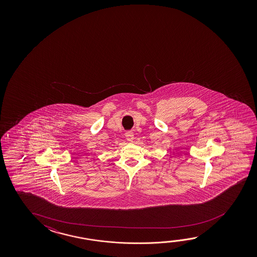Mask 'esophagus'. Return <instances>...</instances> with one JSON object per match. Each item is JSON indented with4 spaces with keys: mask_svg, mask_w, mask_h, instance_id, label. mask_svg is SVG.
<instances>
[{
    "mask_svg": "<svg viewBox=\"0 0 257 257\" xmlns=\"http://www.w3.org/2000/svg\"><path fill=\"white\" fill-rule=\"evenodd\" d=\"M125 138H126L127 141H129V142H133L134 141V138H135V135H134V133L132 132V131H128L125 133Z\"/></svg>",
    "mask_w": 257,
    "mask_h": 257,
    "instance_id": "esophagus-1",
    "label": "esophagus"
}]
</instances>
